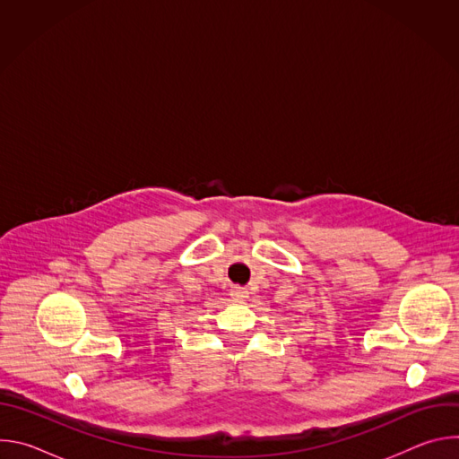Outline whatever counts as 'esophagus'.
I'll use <instances>...</instances> for the list:
<instances>
[{"instance_id": "1", "label": "esophagus", "mask_w": 459, "mask_h": 459, "mask_svg": "<svg viewBox=\"0 0 459 459\" xmlns=\"http://www.w3.org/2000/svg\"><path fill=\"white\" fill-rule=\"evenodd\" d=\"M230 296L234 298V299H247L248 298V292L245 290V289H241V287H232V290H230Z\"/></svg>"}]
</instances>
